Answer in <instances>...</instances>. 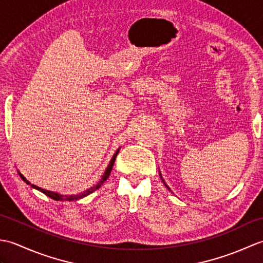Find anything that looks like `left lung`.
I'll return each instance as SVG.
<instances>
[{"mask_svg": "<svg viewBox=\"0 0 263 263\" xmlns=\"http://www.w3.org/2000/svg\"><path fill=\"white\" fill-rule=\"evenodd\" d=\"M163 182H164V181H163ZM164 184H165V182H164ZM165 185H166V184H165ZM166 186H167V185H166ZM167 187H168V186H167Z\"/></svg>", "mask_w": 263, "mask_h": 263, "instance_id": "8db88e82", "label": "left lung"}]
</instances>
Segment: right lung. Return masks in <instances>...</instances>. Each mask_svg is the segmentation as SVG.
<instances>
[{
  "label": "right lung",
  "mask_w": 263,
  "mask_h": 263,
  "mask_svg": "<svg viewBox=\"0 0 263 263\" xmlns=\"http://www.w3.org/2000/svg\"><path fill=\"white\" fill-rule=\"evenodd\" d=\"M117 154H119V150H117V152L114 154L113 158H111L109 165L107 166V168H106V171H105V173H104L102 180H100V181L96 184V185H93V186H91L90 189L86 190L85 192H82V193H80V194H77V195H63V194H59V193H55V192H52V191H47V190H44V189H42V187H38V186H36V185H33V184L31 185V187L38 190V191L43 192L44 194L47 195V197H49V198L53 199V200H57V201H74V200H79V199H81V198H83V197H87L88 194H90V193H92L93 191H96L97 189H99L100 186L103 185V183H104L106 180H107V177L109 176L110 172H111V168H113V165H114V161H115V158H116ZM19 175H20V177L22 178V180H24V182H26L27 184H30L29 182H28V181L26 180L25 176H22V175L20 174V173H19Z\"/></svg>",
  "instance_id": "obj_1"
}]
</instances>
